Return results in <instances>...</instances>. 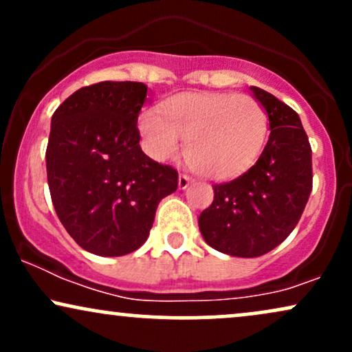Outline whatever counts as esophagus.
Listing matches in <instances>:
<instances>
[{"label": "esophagus", "instance_id": "obj_1", "mask_svg": "<svg viewBox=\"0 0 352 352\" xmlns=\"http://www.w3.org/2000/svg\"><path fill=\"white\" fill-rule=\"evenodd\" d=\"M193 182V179L192 177H188V175H185V173H180V177H179V188H182V190H185L188 187L190 184H192Z\"/></svg>", "mask_w": 352, "mask_h": 352}]
</instances>
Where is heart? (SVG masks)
<instances>
[{
	"label": "heart",
	"instance_id": "1",
	"mask_svg": "<svg viewBox=\"0 0 352 352\" xmlns=\"http://www.w3.org/2000/svg\"><path fill=\"white\" fill-rule=\"evenodd\" d=\"M139 117L142 142L155 160H168L185 140V159L213 180L241 175L256 162L268 135V114L252 96L185 92Z\"/></svg>",
	"mask_w": 352,
	"mask_h": 352
}]
</instances>
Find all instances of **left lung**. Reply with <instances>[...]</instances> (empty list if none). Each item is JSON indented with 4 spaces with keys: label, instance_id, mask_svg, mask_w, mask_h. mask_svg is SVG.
<instances>
[{
    "label": "left lung",
    "instance_id": "8db88e82",
    "mask_svg": "<svg viewBox=\"0 0 352 352\" xmlns=\"http://www.w3.org/2000/svg\"><path fill=\"white\" fill-rule=\"evenodd\" d=\"M250 89L268 114L270 139L250 170L213 185L212 205L199 218L212 248L240 258L261 256L283 243L313 188L311 145L300 116L263 89Z\"/></svg>",
    "mask_w": 352,
    "mask_h": 352
}]
</instances>
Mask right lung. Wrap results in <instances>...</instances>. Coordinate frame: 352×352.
<instances>
[{"instance_id":"right-lung-1","label":"right lung","mask_w":352,"mask_h":352,"mask_svg":"<svg viewBox=\"0 0 352 352\" xmlns=\"http://www.w3.org/2000/svg\"><path fill=\"white\" fill-rule=\"evenodd\" d=\"M147 86L104 80L80 87L56 109L46 148L51 200L80 248L99 256L135 252L179 173L140 148L137 119Z\"/></svg>"}]
</instances>
